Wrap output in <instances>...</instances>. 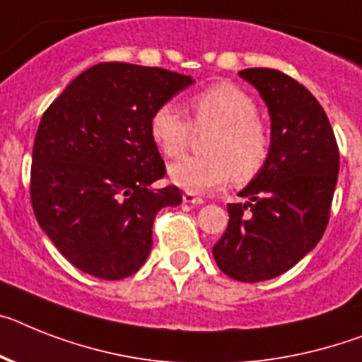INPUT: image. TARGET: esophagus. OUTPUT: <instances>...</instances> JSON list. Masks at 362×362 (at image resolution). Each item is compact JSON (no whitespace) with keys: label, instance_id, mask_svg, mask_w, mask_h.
<instances>
[{"label":"esophagus","instance_id":"esophagus-1","mask_svg":"<svg viewBox=\"0 0 362 362\" xmlns=\"http://www.w3.org/2000/svg\"><path fill=\"white\" fill-rule=\"evenodd\" d=\"M182 199H184L186 204H202V202H204V199L197 195V193H193V191H186V193L182 195Z\"/></svg>","mask_w":362,"mask_h":362}]
</instances>
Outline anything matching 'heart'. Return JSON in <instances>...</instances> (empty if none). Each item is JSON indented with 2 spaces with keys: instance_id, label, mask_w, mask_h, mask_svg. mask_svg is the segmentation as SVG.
Returning a JSON list of instances; mask_svg holds the SVG:
<instances>
[{
  "instance_id": "heart-1",
  "label": "heart",
  "mask_w": 362,
  "mask_h": 362,
  "mask_svg": "<svg viewBox=\"0 0 362 362\" xmlns=\"http://www.w3.org/2000/svg\"><path fill=\"white\" fill-rule=\"evenodd\" d=\"M193 121L175 103H163L151 115V136L167 158H178L191 145L195 132L206 138L204 156H186L169 167L176 186L209 191L226 184L252 180L270 156V130L257 115L256 99L233 83H215L189 97Z\"/></svg>"
}]
</instances>
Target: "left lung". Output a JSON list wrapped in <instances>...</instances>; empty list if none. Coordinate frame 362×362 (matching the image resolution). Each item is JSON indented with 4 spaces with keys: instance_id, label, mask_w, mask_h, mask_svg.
<instances>
[{
    "instance_id": "obj_1",
    "label": "left lung",
    "mask_w": 362,
    "mask_h": 362,
    "mask_svg": "<svg viewBox=\"0 0 362 362\" xmlns=\"http://www.w3.org/2000/svg\"><path fill=\"white\" fill-rule=\"evenodd\" d=\"M269 106L270 156L228 204L226 232L215 243L218 269L243 284L284 274L317 247L329 223L339 145L320 103L293 77L269 68L239 71Z\"/></svg>"
}]
</instances>
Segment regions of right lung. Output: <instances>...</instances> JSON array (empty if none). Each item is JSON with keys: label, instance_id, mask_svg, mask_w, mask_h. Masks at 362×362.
Here are the masks:
<instances>
[{"label": "right lung", "instance_id": "add662e5", "mask_svg": "<svg viewBox=\"0 0 362 362\" xmlns=\"http://www.w3.org/2000/svg\"><path fill=\"white\" fill-rule=\"evenodd\" d=\"M193 78L163 68L103 62L81 73L42 115L33 145L31 204L47 238L78 270L101 279L138 272L153 224L178 206L156 189L165 163L151 115Z\"/></svg>", "mask_w": 362, "mask_h": 362}]
</instances>
